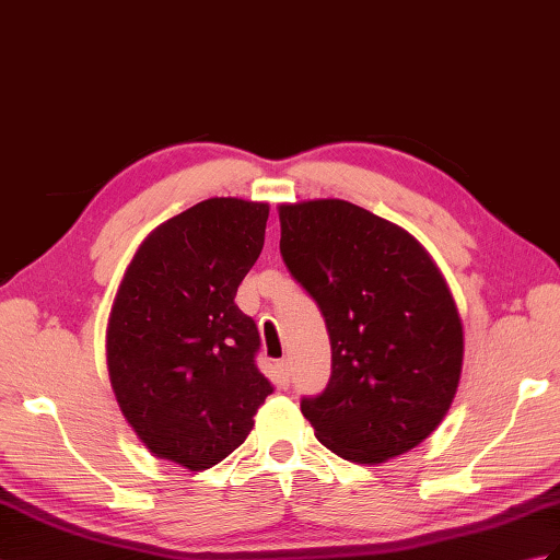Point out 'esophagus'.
<instances>
[{"label": "esophagus", "mask_w": 560, "mask_h": 560, "mask_svg": "<svg viewBox=\"0 0 560 560\" xmlns=\"http://www.w3.org/2000/svg\"><path fill=\"white\" fill-rule=\"evenodd\" d=\"M277 382L281 388H289V384H291V362L289 360L277 362Z\"/></svg>", "instance_id": "34e87169"}]
</instances>
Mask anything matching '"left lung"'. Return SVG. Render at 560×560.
I'll return each mask as SVG.
<instances>
[{
	"mask_svg": "<svg viewBox=\"0 0 560 560\" xmlns=\"http://www.w3.org/2000/svg\"><path fill=\"white\" fill-rule=\"evenodd\" d=\"M281 257L331 341L324 392L301 410L353 463L415 448L451 408L463 324L441 271L408 231L346 200L281 205Z\"/></svg>",
	"mask_w": 560,
	"mask_h": 560,
	"instance_id": "left-lung-1",
	"label": "left lung"
}]
</instances>
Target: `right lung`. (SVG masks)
Segmentation results:
<instances>
[{
    "label": "right lung",
    "instance_id": "1",
    "mask_svg": "<svg viewBox=\"0 0 560 560\" xmlns=\"http://www.w3.org/2000/svg\"><path fill=\"white\" fill-rule=\"evenodd\" d=\"M269 207L210 198L154 229L116 293L107 365L124 418L154 456L207 470L236 451L275 392L259 331L233 303Z\"/></svg>",
    "mask_w": 560,
    "mask_h": 560
}]
</instances>
